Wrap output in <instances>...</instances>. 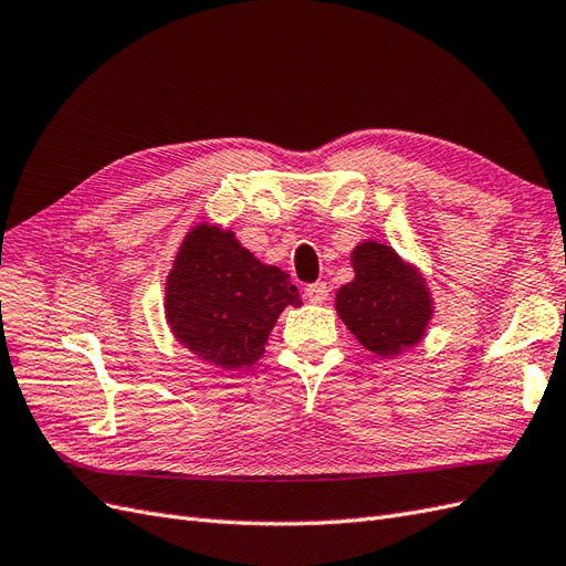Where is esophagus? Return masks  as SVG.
Wrapping results in <instances>:
<instances>
[{
	"label": "esophagus",
	"instance_id": "obj_1",
	"mask_svg": "<svg viewBox=\"0 0 566 566\" xmlns=\"http://www.w3.org/2000/svg\"><path fill=\"white\" fill-rule=\"evenodd\" d=\"M328 293H331V290L325 283H312V285L304 287V297L314 302V304H323L325 300H328Z\"/></svg>",
	"mask_w": 566,
	"mask_h": 566
}]
</instances>
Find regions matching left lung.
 Wrapping results in <instances>:
<instances>
[{
  "label": "left lung",
  "instance_id": "8db88e82",
  "mask_svg": "<svg viewBox=\"0 0 566 566\" xmlns=\"http://www.w3.org/2000/svg\"><path fill=\"white\" fill-rule=\"evenodd\" d=\"M352 266L354 281L335 295V310L352 335L385 358L418 345L432 318V297L416 266L378 241L356 245Z\"/></svg>",
  "mask_w": 566,
  "mask_h": 566
}]
</instances>
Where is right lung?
<instances>
[{
  "mask_svg": "<svg viewBox=\"0 0 566 566\" xmlns=\"http://www.w3.org/2000/svg\"><path fill=\"white\" fill-rule=\"evenodd\" d=\"M297 287L262 264L233 231L200 224L184 238L165 287V316L181 345L224 370L252 366Z\"/></svg>",
  "mask_w": 566,
  "mask_h": 566,
  "instance_id": "1",
  "label": "right lung"
}]
</instances>
